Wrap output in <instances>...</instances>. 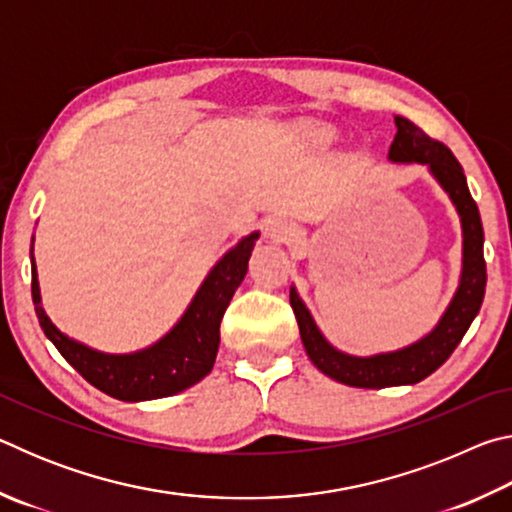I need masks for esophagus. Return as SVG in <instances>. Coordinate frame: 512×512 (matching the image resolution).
<instances>
[{"mask_svg": "<svg viewBox=\"0 0 512 512\" xmlns=\"http://www.w3.org/2000/svg\"><path fill=\"white\" fill-rule=\"evenodd\" d=\"M264 232H266V239L275 241V244H284V241H289L293 235H296V228H293L291 221L282 219V216H273V219L266 221Z\"/></svg>", "mask_w": 512, "mask_h": 512, "instance_id": "34e87169", "label": "esophagus"}]
</instances>
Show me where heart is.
<instances>
[{
  "mask_svg": "<svg viewBox=\"0 0 512 512\" xmlns=\"http://www.w3.org/2000/svg\"><path fill=\"white\" fill-rule=\"evenodd\" d=\"M302 137L316 146H327L329 142H332V131L325 126H318V124H307V126H302Z\"/></svg>",
  "mask_w": 512,
  "mask_h": 512,
  "instance_id": "heart-1",
  "label": "heart"
}]
</instances>
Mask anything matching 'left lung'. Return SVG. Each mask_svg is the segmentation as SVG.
Listing matches in <instances>:
<instances>
[{"label":"left lung","instance_id":"1","mask_svg":"<svg viewBox=\"0 0 512 512\" xmlns=\"http://www.w3.org/2000/svg\"><path fill=\"white\" fill-rule=\"evenodd\" d=\"M397 135L388 151L393 162H422L431 169L438 183L452 198L463 223V275L458 291L447 307L445 316L440 318L438 327L422 341L409 348L375 354V357H350L334 350L323 334L318 332L314 318L302 305L296 289L291 287L289 300L296 314L302 345L314 366L323 375L341 381L354 388H388L418 384L431 372H436L452 357L456 345L463 341L470 329L474 316L479 314L485 296V259H483V225L474 198L467 189L463 167L454 158V153L443 142L433 140L427 133L404 117H395Z\"/></svg>","mask_w":512,"mask_h":512}]
</instances>
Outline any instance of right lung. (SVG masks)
I'll return each mask as SVG.
<instances>
[{"instance_id": "add662e5", "label": "right lung", "mask_w": 512, "mask_h": 512, "mask_svg": "<svg viewBox=\"0 0 512 512\" xmlns=\"http://www.w3.org/2000/svg\"><path fill=\"white\" fill-rule=\"evenodd\" d=\"M257 237V232H253L250 237L241 239L230 253H225L212 273L205 277L203 287L198 289L180 323L164 339L142 352L103 354L60 334L40 307L38 273L33 264L31 296L40 327L45 329L47 339L56 345L69 366L94 388L115 400L142 402L176 395L194 386L212 370L216 350H219L221 318L246 277L248 259Z\"/></svg>"}]
</instances>
